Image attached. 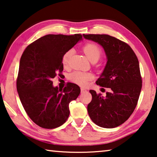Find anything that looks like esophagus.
<instances>
[{
	"label": "esophagus",
	"instance_id": "obj_1",
	"mask_svg": "<svg viewBox=\"0 0 157 157\" xmlns=\"http://www.w3.org/2000/svg\"><path fill=\"white\" fill-rule=\"evenodd\" d=\"M81 93H83V92L86 91V90L85 89H83V88H81Z\"/></svg>",
	"mask_w": 157,
	"mask_h": 157
}]
</instances>
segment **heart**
Masks as SVG:
<instances>
[{"mask_svg":"<svg viewBox=\"0 0 157 157\" xmlns=\"http://www.w3.org/2000/svg\"><path fill=\"white\" fill-rule=\"evenodd\" d=\"M83 50L85 55L86 56L87 59L90 61L94 59L98 60L101 55V51L99 47L96 44H93V43L86 44L83 46ZM71 56V51H68L67 52L64 53L63 59H62V63H63L64 66L68 63V61L70 59ZM92 77H93L92 74H89V73L75 71L71 75L70 78L73 82L76 83V84L81 86H84L87 84L89 81L91 80Z\"/></svg>","mask_w":157,"mask_h":157,"instance_id":"1","label":"heart"}]
</instances>
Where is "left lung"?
Segmentation results:
<instances>
[{"label":"left lung","mask_w":157,"mask_h":157,"mask_svg":"<svg viewBox=\"0 0 157 157\" xmlns=\"http://www.w3.org/2000/svg\"><path fill=\"white\" fill-rule=\"evenodd\" d=\"M83 36L104 48L107 61L96 84L111 89L105 97L90 90L92 100L88 105V113L92 121L101 127H117L132 115L140 95L142 81L138 59L128 44L113 36Z\"/></svg>","instance_id":"left-lung-1"}]
</instances>
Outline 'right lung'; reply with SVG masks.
Masks as SVG:
<instances>
[{
	"label": "right lung",
	"instance_id": "obj_1",
	"mask_svg": "<svg viewBox=\"0 0 157 157\" xmlns=\"http://www.w3.org/2000/svg\"><path fill=\"white\" fill-rule=\"evenodd\" d=\"M82 39L81 34H48L30 44L21 56L17 91L25 112L40 127L55 128L65 123L68 104L80 94L75 83L59 89L52 79L63 69L64 53Z\"/></svg>",
	"mask_w": 157,
	"mask_h": 157
}]
</instances>
